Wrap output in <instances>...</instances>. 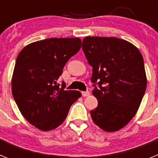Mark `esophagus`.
<instances>
[{
  "label": "esophagus",
  "instance_id": "obj_1",
  "mask_svg": "<svg viewBox=\"0 0 158 158\" xmlns=\"http://www.w3.org/2000/svg\"><path fill=\"white\" fill-rule=\"evenodd\" d=\"M82 96H84V97H86V96H90V92L89 91H86V92H82L81 93Z\"/></svg>",
  "mask_w": 158,
  "mask_h": 158
}]
</instances>
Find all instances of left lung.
<instances>
[{
	"label": "left lung",
	"mask_w": 158,
	"mask_h": 158,
	"mask_svg": "<svg viewBox=\"0 0 158 158\" xmlns=\"http://www.w3.org/2000/svg\"><path fill=\"white\" fill-rule=\"evenodd\" d=\"M82 50L93 67L91 81L98 82L93 96L98 106L90 114L107 132L119 131L133 118L146 89L144 61L139 49L115 37L86 36Z\"/></svg>",
	"instance_id": "1"
}]
</instances>
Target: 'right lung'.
I'll return each mask as SVG.
<instances>
[{
  "mask_svg": "<svg viewBox=\"0 0 158 158\" xmlns=\"http://www.w3.org/2000/svg\"><path fill=\"white\" fill-rule=\"evenodd\" d=\"M79 38H51L34 42L18 54L12 93L19 111L40 131L55 129L65 121L71 105L81 96L57 84L68 60L79 51Z\"/></svg>",
  "mask_w": 158,
  "mask_h": 158,
  "instance_id": "right-lung-1",
  "label": "right lung"
}]
</instances>
